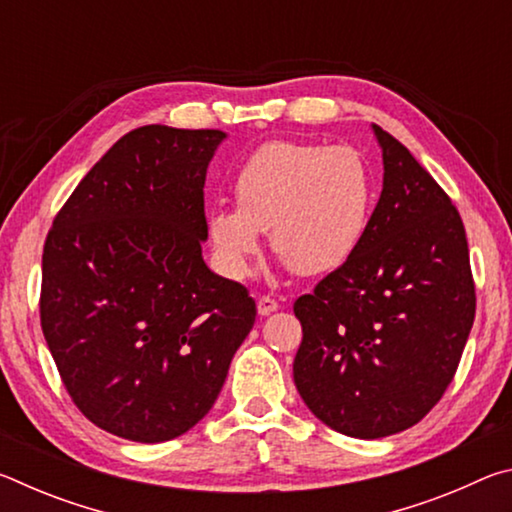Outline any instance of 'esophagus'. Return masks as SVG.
I'll use <instances>...</instances> for the list:
<instances>
[{
    "mask_svg": "<svg viewBox=\"0 0 512 512\" xmlns=\"http://www.w3.org/2000/svg\"><path fill=\"white\" fill-rule=\"evenodd\" d=\"M280 309V302L277 300H273L271 296H262L257 300V311H259V316H271L273 311H277Z\"/></svg>",
    "mask_w": 512,
    "mask_h": 512,
    "instance_id": "34e87169",
    "label": "esophagus"
}]
</instances>
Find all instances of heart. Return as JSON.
Instances as JSON below:
<instances>
[{
	"label": "heart",
	"instance_id": "1",
	"mask_svg": "<svg viewBox=\"0 0 512 512\" xmlns=\"http://www.w3.org/2000/svg\"><path fill=\"white\" fill-rule=\"evenodd\" d=\"M237 207L207 212V235L230 277H246L271 232V248L300 275L343 266L366 237L375 180L350 146L268 142L241 164Z\"/></svg>",
	"mask_w": 512,
	"mask_h": 512
}]
</instances>
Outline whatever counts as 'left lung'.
I'll return each mask as SVG.
<instances>
[{"instance_id": "8db88e82", "label": "left lung", "mask_w": 512, "mask_h": 512, "mask_svg": "<svg viewBox=\"0 0 512 512\" xmlns=\"http://www.w3.org/2000/svg\"><path fill=\"white\" fill-rule=\"evenodd\" d=\"M384 185L348 262L300 296L293 381L329 429L375 440L413 427L452 384L474 323L461 214L404 144L372 124Z\"/></svg>"}]
</instances>
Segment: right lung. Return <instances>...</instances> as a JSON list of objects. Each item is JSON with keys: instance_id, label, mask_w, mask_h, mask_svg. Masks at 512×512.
I'll use <instances>...</instances> for the list:
<instances>
[{"instance_id": "add662e5", "label": "right lung", "mask_w": 512, "mask_h": 512, "mask_svg": "<svg viewBox=\"0 0 512 512\" xmlns=\"http://www.w3.org/2000/svg\"><path fill=\"white\" fill-rule=\"evenodd\" d=\"M223 131L142 126L88 171L42 253L40 323L97 427L164 443L201 422L255 325V300L210 271L205 176Z\"/></svg>"}]
</instances>
